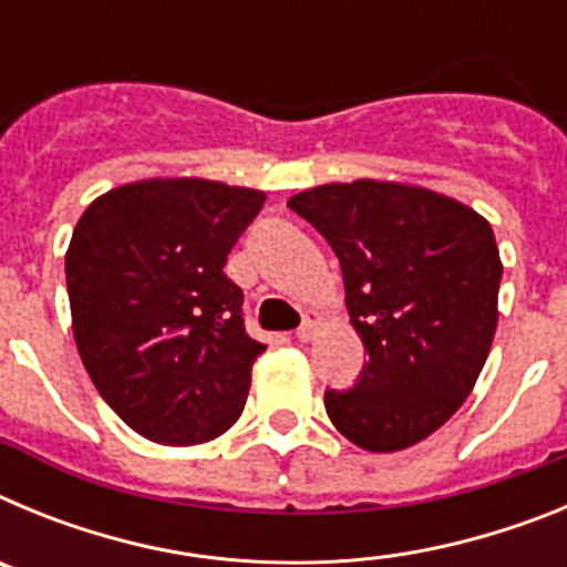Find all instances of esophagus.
I'll return each mask as SVG.
<instances>
[{
	"mask_svg": "<svg viewBox=\"0 0 567 567\" xmlns=\"http://www.w3.org/2000/svg\"><path fill=\"white\" fill-rule=\"evenodd\" d=\"M318 323H320V315L315 312V309H307V315H303V323H300V329H298L300 343H309V340L315 338V332H318Z\"/></svg>",
	"mask_w": 567,
	"mask_h": 567,
	"instance_id": "esophagus-1",
	"label": "esophagus"
}]
</instances>
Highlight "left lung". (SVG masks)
<instances>
[{"mask_svg":"<svg viewBox=\"0 0 567 567\" xmlns=\"http://www.w3.org/2000/svg\"><path fill=\"white\" fill-rule=\"evenodd\" d=\"M343 269L346 309L363 340L360 380L327 392V414L365 452H403L471 394L497 332L503 278L483 215L434 189L358 178L289 198Z\"/></svg>","mask_w":567,"mask_h":567,"instance_id":"8db88e82","label":"left lung"}]
</instances>
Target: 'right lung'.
Instances as JSON below:
<instances>
[{"instance_id": "1", "label": "right lung", "mask_w": 567, "mask_h": 567, "mask_svg": "<svg viewBox=\"0 0 567 567\" xmlns=\"http://www.w3.org/2000/svg\"><path fill=\"white\" fill-rule=\"evenodd\" d=\"M267 195L207 178H144L99 195L68 255L73 338L124 423L162 445L221 437L267 346L244 329L227 255Z\"/></svg>"}]
</instances>
